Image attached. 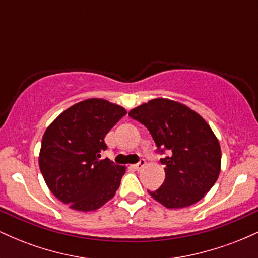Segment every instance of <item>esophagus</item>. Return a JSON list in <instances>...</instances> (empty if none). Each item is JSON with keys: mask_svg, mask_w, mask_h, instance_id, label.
Here are the masks:
<instances>
[{"mask_svg": "<svg viewBox=\"0 0 258 258\" xmlns=\"http://www.w3.org/2000/svg\"><path fill=\"white\" fill-rule=\"evenodd\" d=\"M146 165H147V161H146V160H144V159H141V160H139L138 164L133 165V168H135V170L139 171V170H142V168H143L144 166H146Z\"/></svg>", "mask_w": 258, "mask_h": 258, "instance_id": "obj_1", "label": "esophagus"}]
</instances>
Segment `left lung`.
<instances>
[{"label":"left lung","instance_id":"1","mask_svg":"<svg viewBox=\"0 0 258 258\" xmlns=\"http://www.w3.org/2000/svg\"><path fill=\"white\" fill-rule=\"evenodd\" d=\"M149 130L165 166L166 178L153 199L167 209H183L203 199L220 176L221 147L209 123L189 106L155 98L128 112Z\"/></svg>","mask_w":258,"mask_h":258}]
</instances>
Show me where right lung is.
Instances as JSON below:
<instances>
[{"mask_svg": "<svg viewBox=\"0 0 258 258\" xmlns=\"http://www.w3.org/2000/svg\"><path fill=\"white\" fill-rule=\"evenodd\" d=\"M125 108L90 98L64 110L47 127L38 165L52 194L76 211H94L120 186L126 167L100 159L104 138L126 115Z\"/></svg>", "mask_w": 258, "mask_h": 258, "instance_id": "add662e5", "label": "right lung"}]
</instances>
